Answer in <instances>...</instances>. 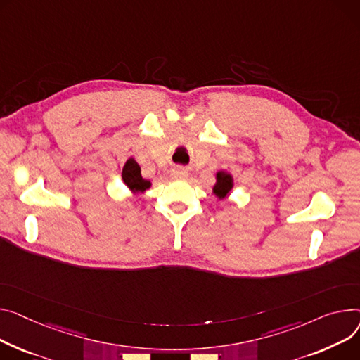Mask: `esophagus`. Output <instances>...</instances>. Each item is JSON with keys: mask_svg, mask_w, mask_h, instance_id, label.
I'll return each instance as SVG.
<instances>
[{"mask_svg": "<svg viewBox=\"0 0 360 360\" xmlns=\"http://www.w3.org/2000/svg\"><path fill=\"white\" fill-rule=\"evenodd\" d=\"M171 176L174 179H185L188 176V171L184 169V167H181V166H176L171 171Z\"/></svg>", "mask_w": 360, "mask_h": 360, "instance_id": "esophagus-1", "label": "esophagus"}]
</instances>
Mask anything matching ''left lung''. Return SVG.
<instances>
[{
    "label": "left lung",
    "mask_w": 360,
    "mask_h": 360,
    "mask_svg": "<svg viewBox=\"0 0 360 360\" xmlns=\"http://www.w3.org/2000/svg\"><path fill=\"white\" fill-rule=\"evenodd\" d=\"M215 178H217V182H215L212 188V193L219 198L227 197L233 188V176L224 171H220L217 172V175H215Z\"/></svg>",
    "instance_id": "obj_1"
}]
</instances>
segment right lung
I'll use <instances>...</instances> for the list:
<instances>
[{
	"label": "right lung",
	"instance_id": "add662e5",
	"mask_svg": "<svg viewBox=\"0 0 360 360\" xmlns=\"http://www.w3.org/2000/svg\"><path fill=\"white\" fill-rule=\"evenodd\" d=\"M122 178L124 181V184L129 186L130 191H133L134 194H139V193H145L146 189L150 188V181H146L141 178V174H140V166L139 163L130 158L124 167H123V172H122Z\"/></svg>",
	"mask_w": 360,
	"mask_h": 360
}]
</instances>
